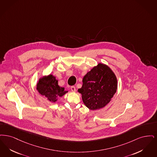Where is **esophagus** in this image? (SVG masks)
Listing matches in <instances>:
<instances>
[{
  "label": "esophagus",
  "instance_id": "obj_1",
  "mask_svg": "<svg viewBox=\"0 0 157 157\" xmlns=\"http://www.w3.org/2000/svg\"><path fill=\"white\" fill-rule=\"evenodd\" d=\"M70 89H71V91H73V92H75V91H76V89H75V86H71V87H70Z\"/></svg>",
  "mask_w": 157,
  "mask_h": 157
}]
</instances>
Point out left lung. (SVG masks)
<instances>
[{
    "label": "left lung",
    "instance_id": "obj_1",
    "mask_svg": "<svg viewBox=\"0 0 157 157\" xmlns=\"http://www.w3.org/2000/svg\"><path fill=\"white\" fill-rule=\"evenodd\" d=\"M117 90V78L107 65L99 63L82 78L78 91L85 105L91 110L99 109L109 103Z\"/></svg>",
    "mask_w": 157,
    "mask_h": 157
}]
</instances>
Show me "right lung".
<instances>
[{"label": "right lung", "instance_id": "obj_1", "mask_svg": "<svg viewBox=\"0 0 157 157\" xmlns=\"http://www.w3.org/2000/svg\"><path fill=\"white\" fill-rule=\"evenodd\" d=\"M36 89L41 96H45L49 101L55 102L68 93L64 87L58 85V80L53 75L41 77L36 84Z\"/></svg>", "mask_w": 157, "mask_h": 157}]
</instances>
